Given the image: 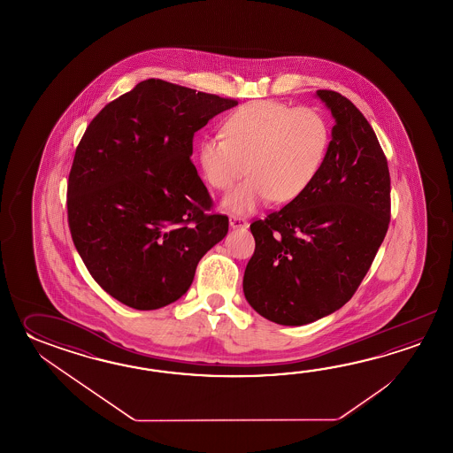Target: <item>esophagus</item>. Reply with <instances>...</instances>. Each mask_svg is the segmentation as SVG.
Returning a JSON list of instances; mask_svg holds the SVG:
<instances>
[{
  "instance_id": "obj_1",
  "label": "esophagus",
  "mask_w": 453,
  "mask_h": 453,
  "mask_svg": "<svg viewBox=\"0 0 453 453\" xmlns=\"http://www.w3.org/2000/svg\"><path fill=\"white\" fill-rule=\"evenodd\" d=\"M230 226L231 228H246V226H248V220H246V219H242V217L231 215Z\"/></svg>"
}]
</instances>
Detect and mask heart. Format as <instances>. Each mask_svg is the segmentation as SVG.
Wrapping results in <instances>:
<instances>
[{
	"mask_svg": "<svg viewBox=\"0 0 453 453\" xmlns=\"http://www.w3.org/2000/svg\"><path fill=\"white\" fill-rule=\"evenodd\" d=\"M222 134L205 135L197 144L203 180L219 191L230 189L246 173L223 205L234 213L254 212L269 201H295L308 189L327 157L330 127L312 108L275 100H254L234 110Z\"/></svg>",
	"mask_w": 453,
	"mask_h": 453,
	"instance_id": "b5f03b06",
	"label": "heart"
}]
</instances>
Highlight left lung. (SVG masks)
Returning a JSON list of instances; mask_svg holds the SVG:
<instances>
[{"label": "left lung", "instance_id": "left-lung-1", "mask_svg": "<svg viewBox=\"0 0 453 453\" xmlns=\"http://www.w3.org/2000/svg\"><path fill=\"white\" fill-rule=\"evenodd\" d=\"M335 118L327 157L308 189L250 223L256 250L242 279L250 308L280 326H304L348 303L390 222V174L365 115L318 90Z\"/></svg>", "mask_w": 453, "mask_h": 453}]
</instances>
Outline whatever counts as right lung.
Masks as SVG:
<instances>
[{"instance_id":"right-lung-1","label":"right lung","mask_w":453,"mask_h":453,"mask_svg":"<svg viewBox=\"0 0 453 453\" xmlns=\"http://www.w3.org/2000/svg\"><path fill=\"white\" fill-rule=\"evenodd\" d=\"M233 98L147 79L87 126L68 181V223L96 283L129 308L181 298L228 233L191 162L194 133Z\"/></svg>"}]
</instances>
